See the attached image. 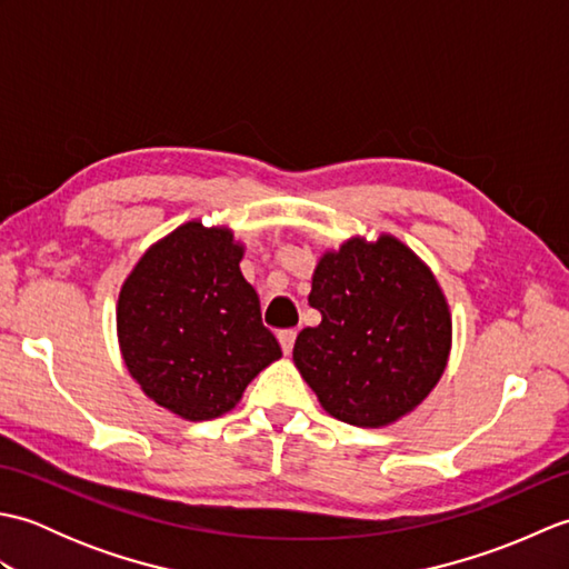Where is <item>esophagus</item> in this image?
I'll list each match as a JSON object with an SVG mask.
<instances>
[{
	"label": "esophagus",
	"mask_w": 569,
	"mask_h": 569,
	"mask_svg": "<svg viewBox=\"0 0 569 569\" xmlns=\"http://www.w3.org/2000/svg\"><path fill=\"white\" fill-rule=\"evenodd\" d=\"M296 330H283V332H278V342H281V349H283V355H291L293 352V345H296Z\"/></svg>",
	"instance_id": "obj_1"
}]
</instances>
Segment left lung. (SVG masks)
<instances>
[{"label":"left lung","mask_w":569,"mask_h":569,"mask_svg":"<svg viewBox=\"0 0 569 569\" xmlns=\"http://www.w3.org/2000/svg\"><path fill=\"white\" fill-rule=\"evenodd\" d=\"M308 303L322 322L298 335L293 361L332 418L386 428L442 379L450 306L430 266L393 234H357L325 251Z\"/></svg>","instance_id":"1"}]
</instances>
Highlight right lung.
I'll return each instance as SVG.
<instances>
[{
	"mask_svg": "<svg viewBox=\"0 0 569 569\" xmlns=\"http://www.w3.org/2000/svg\"><path fill=\"white\" fill-rule=\"evenodd\" d=\"M241 259L232 229L190 220L153 241L119 291L117 340L131 379L183 420L224 416L281 359Z\"/></svg>",
	"mask_w": 569,
	"mask_h": 569,
	"instance_id": "obj_1",
	"label": "right lung"
}]
</instances>
